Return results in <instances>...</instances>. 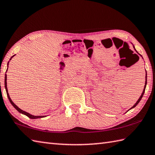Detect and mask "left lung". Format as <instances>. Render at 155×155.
<instances>
[{"mask_svg": "<svg viewBox=\"0 0 155 155\" xmlns=\"http://www.w3.org/2000/svg\"><path fill=\"white\" fill-rule=\"evenodd\" d=\"M133 48H134V50H135V51L137 52V53L138 54H139L140 56V57H142L143 58V57H142V55H140L139 53V52H138L137 51V50H136V49H135V48H134V46L133 45ZM145 72H146V76H145V84H144V89H143V93H142V94H141V95H140V97H139V99H138V101L136 102V103L135 104H134V105H133V106L132 107H131L130 108V109L129 110H130V109H132V108H134V107H135L136 106H137V105L138 104H139V102L140 101V100H141V98H143V94H144V91H145V88H146V87H147V71L145 70ZM127 110V112L128 111V110Z\"/></svg>", "mask_w": 155, "mask_h": 155, "instance_id": "8db88e82", "label": "left lung"}]
</instances>
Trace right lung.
Returning a JSON list of instances; mask_svg holds the SVG:
<instances>
[{
	"instance_id": "add662e5",
	"label": "right lung",
	"mask_w": 155,
	"mask_h": 155,
	"mask_svg": "<svg viewBox=\"0 0 155 155\" xmlns=\"http://www.w3.org/2000/svg\"><path fill=\"white\" fill-rule=\"evenodd\" d=\"M14 56H15V55H13L12 57L10 58V61L12 59V57H14ZM8 64H9V61L8 62V63H7V67H8ZM8 69V68H7ZM7 69H6V71H7ZM7 77H6V74H5V89H6V94H7V97H8V100H9V101H10V103H11V104L12 105L13 107H14L16 109V110H18L20 113H22V114H25V115H26V116H27L28 118H32V119H35V118H43V117H47V116H35V115H32V114H31L30 113H27V112H25V111H24V110H21V108H18L17 106H16V105L13 103L12 102V101L11 100V97H10V96H9V94H8V88H7V83H6V80H7V78H6Z\"/></svg>"
}]
</instances>
